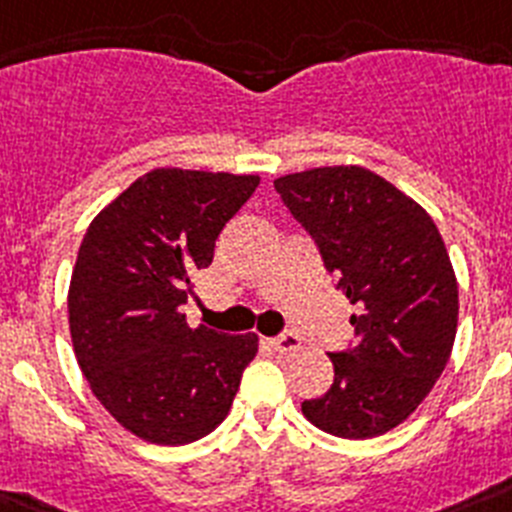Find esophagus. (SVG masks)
Masks as SVG:
<instances>
[{
  "mask_svg": "<svg viewBox=\"0 0 512 512\" xmlns=\"http://www.w3.org/2000/svg\"><path fill=\"white\" fill-rule=\"evenodd\" d=\"M270 345H273L278 353H293V350L301 348V340L293 332H281L278 337H270Z\"/></svg>",
  "mask_w": 512,
  "mask_h": 512,
  "instance_id": "34e87169",
  "label": "esophagus"
}]
</instances>
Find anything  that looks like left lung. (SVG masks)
<instances>
[{
	"label": "left lung",
	"mask_w": 512,
	"mask_h": 512,
	"mask_svg": "<svg viewBox=\"0 0 512 512\" xmlns=\"http://www.w3.org/2000/svg\"><path fill=\"white\" fill-rule=\"evenodd\" d=\"M273 185L358 306L350 317L355 340L330 353L335 381L319 399L301 402V412L340 438L397 428L428 397L456 337L459 286L438 226L402 190L353 164Z\"/></svg>",
	"instance_id": "1"
}]
</instances>
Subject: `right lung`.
<instances>
[{"label": "right lung", "instance_id": "add662e5", "mask_svg": "<svg viewBox=\"0 0 512 512\" xmlns=\"http://www.w3.org/2000/svg\"><path fill=\"white\" fill-rule=\"evenodd\" d=\"M257 175L151 170L97 213L69 286V327L102 407L149 443L185 446L219 428L257 335L188 327L190 275L211 265Z\"/></svg>", "mask_w": 512, "mask_h": 512}]
</instances>
